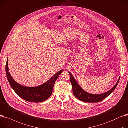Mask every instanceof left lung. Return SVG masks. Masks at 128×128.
<instances>
[{
	"label": "left lung",
	"mask_w": 128,
	"mask_h": 128,
	"mask_svg": "<svg viewBox=\"0 0 128 128\" xmlns=\"http://www.w3.org/2000/svg\"><path fill=\"white\" fill-rule=\"evenodd\" d=\"M68 72L70 74V80L72 86V90L74 95L78 100H82L83 102H97L106 98L116 88L120 77L119 76L117 83H116L113 88H112L110 90H109L107 92L104 93L94 94L89 93L86 92V90H84L80 86V85L78 84V82L76 80V79L74 78V76L71 74V73L69 71Z\"/></svg>",
	"instance_id": "8db88e82"
}]
</instances>
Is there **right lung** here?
I'll list each match as a JSON object with an SVG mask.
<instances>
[{"label":"right lung","instance_id":"1","mask_svg":"<svg viewBox=\"0 0 128 128\" xmlns=\"http://www.w3.org/2000/svg\"><path fill=\"white\" fill-rule=\"evenodd\" d=\"M63 70H60L54 74L49 80L40 86L34 87L23 86L17 83L11 76L9 72L8 58L6 64V72L8 82L16 93L21 98L28 102H44L52 95L54 84Z\"/></svg>","mask_w":128,"mask_h":128}]
</instances>
